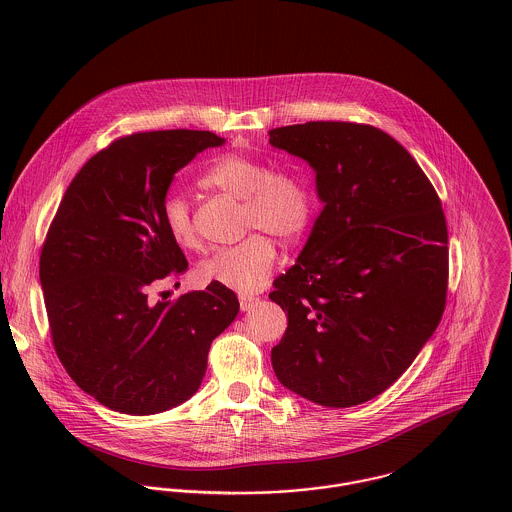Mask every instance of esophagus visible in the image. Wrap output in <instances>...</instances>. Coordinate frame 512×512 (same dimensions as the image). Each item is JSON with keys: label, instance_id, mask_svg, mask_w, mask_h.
<instances>
[{"label": "esophagus", "instance_id": "34e87169", "mask_svg": "<svg viewBox=\"0 0 512 512\" xmlns=\"http://www.w3.org/2000/svg\"><path fill=\"white\" fill-rule=\"evenodd\" d=\"M260 299L254 297V295H240V309L242 311H250Z\"/></svg>", "mask_w": 512, "mask_h": 512}]
</instances>
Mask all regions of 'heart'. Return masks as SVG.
Segmentation results:
<instances>
[{
  "label": "heart",
  "mask_w": 512,
  "mask_h": 512,
  "mask_svg": "<svg viewBox=\"0 0 512 512\" xmlns=\"http://www.w3.org/2000/svg\"><path fill=\"white\" fill-rule=\"evenodd\" d=\"M201 185L242 199L240 230L252 234L201 260L199 280L242 295L258 292L268 282L278 256L274 242L265 234L292 244L311 224L313 191L309 183L292 169H272L258 157L228 151L205 169ZM161 213L167 232L179 246H199L191 205L185 197L167 195Z\"/></svg>",
  "instance_id": "heart-1"
}]
</instances>
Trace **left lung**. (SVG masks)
Returning <instances> with one entry per match:
<instances>
[{
	"mask_svg": "<svg viewBox=\"0 0 512 512\" xmlns=\"http://www.w3.org/2000/svg\"><path fill=\"white\" fill-rule=\"evenodd\" d=\"M270 144L315 169L323 211L270 299L288 311L278 380L329 408L363 404L414 363L447 297V224L416 159L357 122H305Z\"/></svg>",
	"mask_w": 512,
	"mask_h": 512,
	"instance_id": "left-lung-1",
	"label": "left lung"
}]
</instances>
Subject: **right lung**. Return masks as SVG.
<instances>
[{
    "label": "right lung",
    "mask_w": 512,
    "mask_h": 512,
    "mask_svg": "<svg viewBox=\"0 0 512 512\" xmlns=\"http://www.w3.org/2000/svg\"><path fill=\"white\" fill-rule=\"evenodd\" d=\"M224 138L203 130L136 132L92 155L74 175L39 258L59 361L100 404L147 416L191 398L211 343L234 321L232 290L157 301L187 258L163 222L173 175Z\"/></svg>",
    "instance_id": "1"
}]
</instances>
